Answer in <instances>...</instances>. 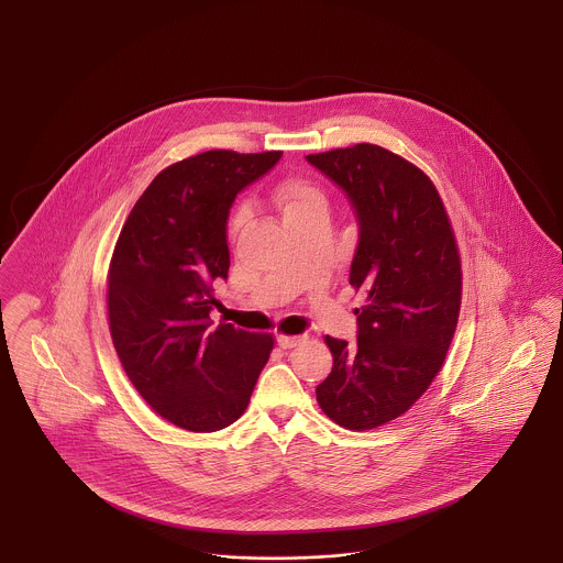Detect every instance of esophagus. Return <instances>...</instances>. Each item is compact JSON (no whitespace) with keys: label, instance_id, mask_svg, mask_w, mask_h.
Returning a JSON list of instances; mask_svg holds the SVG:
<instances>
[{"label":"esophagus","instance_id":"esophagus-1","mask_svg":"<svg viewBox=\"0 0 563 563\" xmlns=\"http://www.w3.org/2000/svg\"><path fill=\"white\" fill-rule=\"evenodd\" d=\"M303 340H306L303 335H278V338H276V344L283 350H289L299 346Z\"/></svg>","mask_w":563,"mask_h":563}]
</instances>
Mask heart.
<instances>
[{"label": "heart", "instance_id": "obj_1", "mask_svg": "<svg viewBox=\"0 0 563 563\" xmlns=\"http://www.w3.org/2000/svg\"><path fill=\"white\" fill-rule=\"evenodd\" d=\"M274 202L280 209L285 221L299 219L310 213H327V200L321 189L303 179H287L274 191Z\"/></svg>", "mask_w": 563, "mask_h": 563}]
</instances>
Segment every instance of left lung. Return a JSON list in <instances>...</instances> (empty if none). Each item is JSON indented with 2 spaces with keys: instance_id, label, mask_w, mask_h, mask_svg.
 <instances>
[{
  "instance_id": "8db88e82",
  "label": "left lung",
  "mask_w": 563,
  "mask_h": 563,
  "mask_svg": "<svg viewBox=\"0 0 563 563\" xmlns=\"http://www.w3.org/2000/svg\"><path fill=\"white\" fill-rule=\"evenodd\" d=\"M346 194L358 223L350 285L356 342L324 338L333 369L317 386L322 411L350 430L405 413L439 374L454 338L462 272L443 202L429 177L372 143L306 156Z\"/></svg>"
}]
</instances>
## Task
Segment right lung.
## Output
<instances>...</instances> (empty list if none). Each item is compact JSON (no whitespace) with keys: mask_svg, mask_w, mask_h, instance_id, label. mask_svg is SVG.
<instances>
[{"mask_svg":"<svg viewBox=\"0 0 563 563\" xmlns=\"http://www.w3.org/2000/svg\"><path fill=\"white\" fill-rule=\"evenodd\" d=\"M283 152L211 150L170 164L143 191L115 242L109 331L136 393L164 420L214 432L244 413L272 335L211 327L214 283L228 278V217L242 189Z\"/></svg>","mask_w":563,"mask_h":563,"instance_id":"obj_1","label":"right lung"}]
</instances>
